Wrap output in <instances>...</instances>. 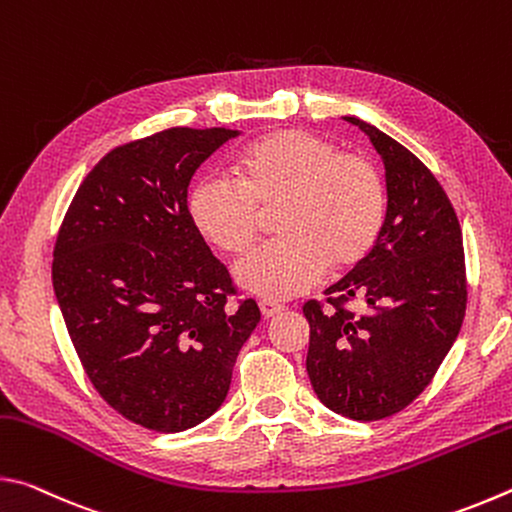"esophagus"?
<instances>
[{
  "mask_svg": "<svg viewBox=\"0 0 512 512\" xmlns=\"http://www.w3.org/2000/svg\"><path fill=\"white\" fill-rule=\"evenodd\" d=\"M259 309H262L264 318H273V316L280 314L284 307L277 305V302H271V300H259Z\"/></svg>",
  "mask_w": 512,
  "mask_h": 512,
  "instance_id": "esophagus-1",
  "label": "esophagus"
}]
</instances>
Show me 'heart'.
Masks as SVG:
<instances>
[{"instance_id": "1", "label": "heart", "mask_w": 512, "mask_h": 512, "mask_svg": "<svg viewBox=\"0 0 512 512\" xmlns=\"http://www.w3.org/2000/svg\"><path fill=\"white\" fill-rule=\"evenodd\" d=\"M239 183L205 176L189 192V216L212 246L244 255L275 219L280 241L237 266V280L264 300H289L368 257L386 219V185L366 155L327 137L275 131L250 142L237 162Z\"/></svg>"}]
</instances>
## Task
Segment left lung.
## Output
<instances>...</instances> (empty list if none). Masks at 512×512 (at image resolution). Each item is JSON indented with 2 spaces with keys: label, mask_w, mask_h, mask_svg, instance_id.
Wrapping results in <instances>:
<instances>
[{
  "label": "left lung",
  "mask_w": 512,
  "mask_h": 512,
  "mask_svg": "<svg viewBox=\"0 0 512 512\" xmlns=\"http://www.w3.org/2000/svg\"><path fill=\"white\" fill-rule=\"evenodd\" d=\"M386 167L384 228L368 257L305 302L307 372L327 409L372 422L431 384L461 332L467 277L461 223L427 164L357 117ZM359 301L363 312L349 309Z\"/></svg>",
  "instance_id": "8db88e82"
}]
</instances>
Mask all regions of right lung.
Wrapping results in <instances>:
<instances>
[{"label":"right lung","instance_id":"obj_1","mask_svg":"<svg viewBox=\"0 0 512 512\" xmlns=\"http://www.w3.org/2000/svg\"><path fill=\"white\" fill-rule=\"evenodd\" d=\"M237 135L169 128L121 144L60 223L51 280L69 339L94 391L146 429L210 418L259 323L257 302L239 298L187 207L194 171Z\"/></svg>","mask_w":512,"mask_h":512}]
</instances>
